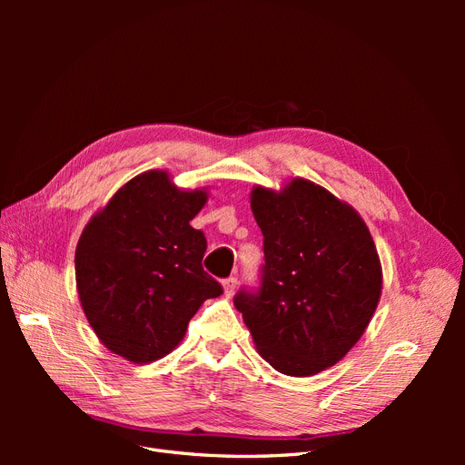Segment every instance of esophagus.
I'll return each instance as SVG.
<instances>
[{"label": "esophagus", "instance_id": "esophagus-1", "mask_svg": "<svg viewBox=\"0 0 465 465\" xmlns=\"http://www.w3.org/2000/svg\"><path fill=\"white\" fill-rule=\"evenodd\" d=\"M236 277H227L223 281V289H224V294H227V297H231V294H234V289H236Z\"/></svg>", "mask_w": 465, "mask_h": 465}]
</instances>
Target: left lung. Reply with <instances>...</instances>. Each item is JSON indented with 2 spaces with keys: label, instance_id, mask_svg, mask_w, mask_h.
Instances as JSON below:
<instances>
[{
  "label": "left lung",
  "instance_id": "1",
  "mask_svg": "<svg viewBox=\"0 0 465 465\" xmlns=\"http://www.w3.org/2000/svg\"><path fill=\"white\" fill-rule=\"evenodd\" d=\"M250 207L265 263L260 289L238 291L236 311L275 371L318 374L349 353L378 306L382 265L369 227L304 178L279 192L256 186Z\"/></svg>",
  "mask_w": 465,
  "mask_h": 465
}]
</instances>
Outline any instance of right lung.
Wrapping results in <instances>:
<instances>
[{"instance_id":"1","label":"right lung","mask_w":465,"mask_h":465,"mask_svg":"<svg viewBox=\"0 0 465 465\" xmlns=\"http://www.w3.org/2000/svg\"><path fill=\"white\" fill-rule=\"evenodd\" d=\"M205 190H180L164 171L124 184L87 223L75 250L77 292L101 343L143 364L184 340L188 322L223 292L203 272L207 241L190 221Z\"/></svg>"}]
</instances>
